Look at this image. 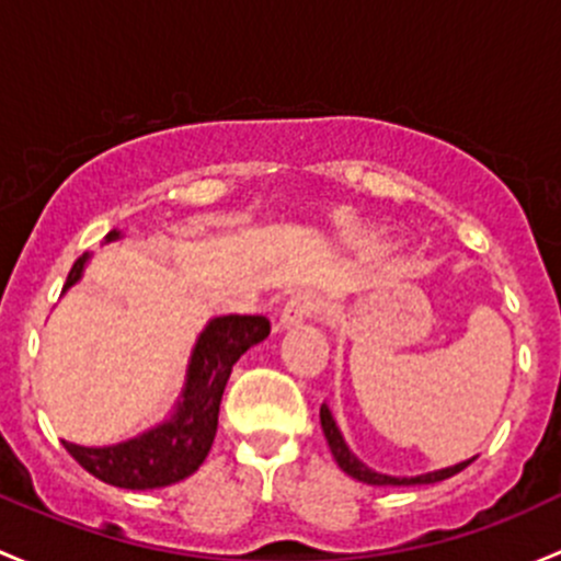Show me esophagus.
<instances>
[{
  "label": "esophagus",
  "mask_w": 561,
  "mask_h": 561,
  "mask_svg": "<svg viewBox=\"0 0 561 561\" xmlns=\"http://www.w3.org/2000/svg\"><path fill=\"white\" fill-rule=\"evenodd\" d=\"M323 310V297L316 291H299L283 305L280 327H299L302 321L316 319Z\"/></svg>",
  "instance_id": "34e87169"
}]
</instances>
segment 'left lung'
Segmentation results:
<instances>
[{"mask_svg": "<svg viewBox=\"0 0 561 561\" xmlns=\"http://www.w3.org/2000/svg\"><path fill=\"white\" fill-rule=\"evenodd\" d=\"M321 426H323V435H327L329 448H332L334 459H337V465L343 467L351 478H356V481H362V483H369V486H415V483H419V486H424V483L446 481V478L461 472L472 461V459H467V461H461V465L446 467V470H437V472H426V476H415V478L380 476V472H373L367 465H362V461L348 451V446H345L343 435H340L337 424H334L332 413H329L327 405H321Z\"/></svg>", "mask_w": 561, "mask_h": 561, "instance_id": "1", "label": "left lung"}]
</instances>
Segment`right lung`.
I'll return each instance as SVG.
<instances>
[{
    "mask_svg": "<svg viewBox=\"0 0 561 561\" xmlns=\"http://www.w3.org/2000/svg\"><path fill=\"white\" fill-rule=\"evenodd\" d=\"M110 232L107 240H118ZM85 253L69 270L65 288L80 278ZM270 334L264 316H224L213 319L196 340L186 391L170 421L159 424L135 440L107 448H83L65 443V448L83 470L118 489H161L183 481L199 470L218 430V408L234 362L251 345Z\"/></svg>",
    "mask_w": 561,
    "mask_h": 561,
    "instance_id": "obj_1",
    "label": "right lung"
}]
</instances>
